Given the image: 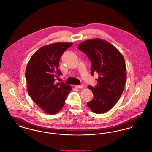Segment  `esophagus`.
I'll return each instance as SVG.
<instances>
[{"mask_svg": "<svg viewBox=\"0 0 152 152\" xmlns=\"http://www.w3.org/2000/svg\"><path fill=\"white\" fill-rule=\"evenodd\" d=\"M83 87H84V85H83V84H81L80 86H75V87L76 88H83Z\"/></svg>", "mask_w": 152, "mask_h": 152, "instance_id": "esophagus-1", "label": "esophagus"}]
</instances>
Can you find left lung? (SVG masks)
<instances>
[{"label":"left lung","mask_w":152,"mask_h":152,"mask_svg":"<svg viewBox=\"0 0 152 152\" xmlns=\"http://www.w3.org/2000/svg\"><path fill=\"white\" fill-rule=\"evenodd\" d=\"M78 49L91 60V75H99L97 86L88 87L94 97L87 105L95 113H105L115 106L123 94L126 80L124 58L112 44L100 39L82 42Z\"/></svg>","instance_id":"1"}]
</instances>
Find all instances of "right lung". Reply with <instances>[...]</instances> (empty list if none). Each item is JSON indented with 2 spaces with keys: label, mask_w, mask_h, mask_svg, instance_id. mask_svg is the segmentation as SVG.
<instances>
[{
  "label": "right lung",
  "mask_w": 152,
  "mask_h": 152,
  "mask_svg": "<svg viewBox=\"0 0 152 152\" xmlns=\"http://www.w3.org/2000/svg\"><path fill=\"white\" fill-rule=\"evenodd\" d=\"M72 43H56L44 45L30 58L26 70L27 91L31 98L44 112L50 115L58 112L64 105L72 88L64 83H56L62 75L59 61Z\"/></svg>",
  "instance_id": "add662e5"
}]
</instances>
